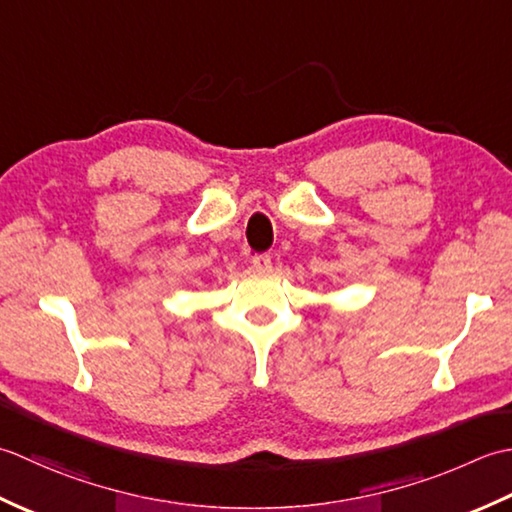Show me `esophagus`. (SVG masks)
I'll return each instance as SVG.
<instances>
[{
  "label": "esophagus",
  "instance_id": "obj_1",
  "mask_svg": "<svg viewBox=\"0 0 512 512\" xmlns=\"http://www.w3.org/2000/svg\"><path fill=\"white\" fill-rule=\"evenodd\" d=\"M252 269L256 274H269L271 271V258L267 254H258L252 258Z\"/></svg>",
  "mask_w": 512,
  "mask_h": 512
}]
</instances>
